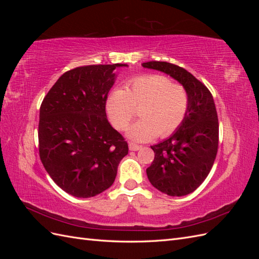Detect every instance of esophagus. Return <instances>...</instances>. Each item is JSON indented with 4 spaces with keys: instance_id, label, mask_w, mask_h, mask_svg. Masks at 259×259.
Returning <instances> with one entry per match:
<instances>
[{
    "instance_id": "obj_1",
    "label": "esophagus",
    "mask_w": 259,
    "mask_h": 259,
    "mask_svg": "<svg viewBox=\"0 0 259 259\" xmlns=\"http://www.w3.org/2000/svg\"><path fill=\"white\" fill-rule=\"evenodd\" d=\"M128 148H130V150H132V151H137V150H139V149H142L143 146L142 145H137L135 143H130L128 144Z\"/></svg>"
}]
</instances>
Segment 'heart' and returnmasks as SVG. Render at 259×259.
Listing matches in <instances>:
<instances>
[{"mask_svg":"<svg viewBox=\"0 0 259 259\" xmlns=\"http://www.w3.org/2000/svg\"><path fill=\"white\" fill-rule=\"evenodd\" d=\"M142 116L128 130L135 142L167 137L185 120L189 94L182 84L163 74H146L132 79L126 90L115 89L107 98V112L117 130H125L137 115Z\"/></svg>","mask_w":259,"mask_h":259,"instance_id":"heart-1","label":"heart"}]
</instances>
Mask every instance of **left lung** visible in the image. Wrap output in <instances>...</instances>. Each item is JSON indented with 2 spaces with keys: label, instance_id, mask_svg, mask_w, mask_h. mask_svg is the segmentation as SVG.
I'll use <instances>...</instances> for the list:
<instances>
[{
  "label": "left lung",
  "instance_id": "1",
  "mask_svg": "<svg viewBox=\"0 0 259 259\" xmlns=\"http://www.w3.org/2000/svg\"><path fill=\"white\" fill-rule=\"evenodd\" d=\"M143 67L174 77L189 94L185 120L170 137L151 146L154 160L146 170L159 191L183 197L204 182L216 159L219 125L214 99L206 86L182 67L166 61H148Z\"/></svg>",
  "mask_w": 259,
  "mask_h": 259
}]
</instances>
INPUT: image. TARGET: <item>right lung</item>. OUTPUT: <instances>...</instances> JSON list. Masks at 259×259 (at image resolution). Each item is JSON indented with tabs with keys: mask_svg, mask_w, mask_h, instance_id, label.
I'll use <instances>...</instances> for the list:
<instances>
[{
	"mask_svg": "<svg viewBox=\"0 0 259 259\" xmlns=\"http://www.w3.org/2000/svg\"><path fill=\"white\" fill-rule=\"evenodd\" d=\"M124 64L77 67L62 74L42 101L38 152L51 178L76 198H91L113 184L128 153L107 120L106 101Z\"/></svg>",
	"mask_w": 259,
	"mask_h": 259,
	"instance_id": "obj_1",
	"label": "right lung"
}]
</instances>
